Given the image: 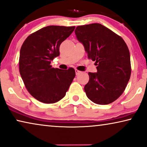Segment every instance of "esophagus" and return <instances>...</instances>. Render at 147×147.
<instances>
[{
    "mask_svg": "<svg viewBox=\"0 0 147 147\" xmlns=\"http://www.w3.org/2000/svg\"><path fill=\"white\" fill-rule=\"evenodd\" d=\"M75 71H76V75H77V76L79 75V74H80L81 73V72H82V71H79V70H78V69H76Z\"/></svg>",
    "mask_w": 147,
    "mask_h": 147,
    "instance_id": "34e87169",
    "label": "esophagus"
}]
</instances>
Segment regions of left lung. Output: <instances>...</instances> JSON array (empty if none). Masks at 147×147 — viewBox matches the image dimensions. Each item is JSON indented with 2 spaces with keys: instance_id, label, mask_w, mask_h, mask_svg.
Listing matches in <instances>:
<instances>
[{
  "instance_id": "obj_1",
  "label": "left lung",
  "mask_w": 147,
  "mask_h": 147,
  "mask_svg": "<svg viewBox=\"0 0 147 147\" xmlns=\"http://www.w3.org/2000/svg\"><path fill=\"white\" fill-rule=\"evenodd\" d=\"M78 40L84 44L89 59L97 65L89 72L84 87L87 97L99 105L111 103L119 97L131 77L130 54L120 36L98 23L76 27Z\"/></svg>"
}]
</instances>
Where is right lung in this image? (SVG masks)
Returning a JSON list of instances; mask_svg holds the SVG:
<instances>
[{"instance_id":"1","label":"right lung","mask_w":147,"mask_h":147,"mask_svg":"<svg viewBox=\"0 0 147 147\" xmlns=\"http://www.w3.org/2000/svg\"><path fill=\"white\" fill-rule=\"evenodd\" d=\"M75 26H48L31 34L20 48L19 71L32 96L44 103H54L65 95L76 76L75 69L52 67L59 46Z\"/></svg>"}]
</instances>
